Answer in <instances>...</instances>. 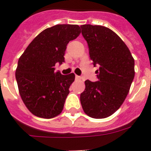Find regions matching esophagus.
<instances>
[{
  "instance_id": "esophagus-1",
  "label": "esophagus",
  "mask_w": 151,
  "mask_h": 151,
  "mask_svg": "<svg viewBox=\"0 0 151 151\" xmlns=\"http://www.w3.org/2000/svg\"><path fill=\"white\" fill-rule=\"evenodd\" d=\"M75 78H76V80H78V81H80L82 79V78H81V77H80V76H78V75L75 76Z\"/></svg>"
}]
</instances>
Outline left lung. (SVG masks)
Returning a JSON list of instances; mask_svg holds the SVG:
<instances>
[{
  "instance_id": "obj_1",
  "label": "left lung",
  "mask_w": 151,
  "mask_h": 151,
  "mask_svg": "<svg viewBox=\"0 0 151 151\" xmlns=\"http://www.w3.org/2000/svg\"><path fill=\"white\" fill-rule=\"evenodd\" d=\"M94 66H99L97 81H85L81 94L84 112L92 118H105L124 103L135 76V61L120 37L107 27L81 26Z\"/></svg>"
}]
</instances>
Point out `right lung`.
<instances>
[{
    "instance_id": "obj_1",
    "label": "right lung",
    "mask_w": 151,
    "mask_h": 151,
    "mask_svg": "<svg viewBox=\"0 0 151 151\" xmlns=\"http://www.w3.org/2000/svg\"><path fill=\"white\" fill-rule=\"evenodd\" d=\"M81 34L78 25L59 24L41 32L18 61L15 78L23 103L34 115L52 118L62 112L74 73H55L64 62L67 44Z\"/></svg>"
}]
</instances>
